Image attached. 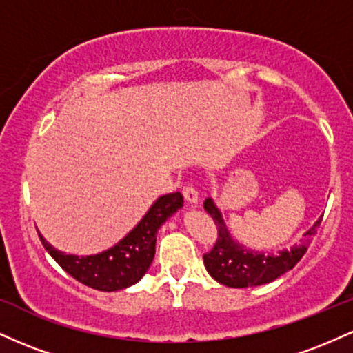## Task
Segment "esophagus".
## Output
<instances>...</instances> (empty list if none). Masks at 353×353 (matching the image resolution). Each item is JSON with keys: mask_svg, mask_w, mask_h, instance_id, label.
<instances>
[{"mask_svg": "<svg viewBox=\"0 0 353 353\" xmlns=\"http://www.w3.org/2000/svg\"><path fill=\"white\" fill-rule=\"evenodd\" d=\"M182 196H184V199L188 201V204H197L199 202V194H197V190L192 188V185H185L184 189H182Z\"/></svg>", "mask_w": 353, "mask_h": 353, "instance_id": "1", "label": "esophagus"}]
</instances>
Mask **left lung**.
<instances>
[{
  "instance_id": "left-lung-1",
  "label": "left lung",
  "mask_w": 353,
  "mask_h": 353,
  "mask_svg": "<svg viewBox=\"0 0 353 353\" xmlns=\"http://www.w3.org/2000/svg\"><path fill=\"white\" fill-rule=\"evenodd\" d=\"M204 209L210 214L217 225L216 244L208 254H204V265L214 281L222 285L245 289V287L262 285L281 277L282 274L294 269L295 264L307 252V247L312 242V237L317 234V228L322 222V217L303 234L302 244L290 247L289 250H281L279 254L255 252L247 249L245 245L234 241L229 232L219 208L210 197L204 201Z\"/></svg>"
}]
</instances>
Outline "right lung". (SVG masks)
Masks as SVG:
<instances>
[{
    "mask_svg": "<svg viewBox=\"0 0 353 353\" xmlns=\"http://www.w3.org/2000/svg\"><path fill=\"white\" fill-rule=\"evenodd\" d=\"M184 205L181 192L161 196L131 232L111 249L96 255H72L56 250L39 234L44 249L76 281L101 290L114 292L143 279L156 254V234L161 225Z\"/></svg>",
    "mask_w": 353,
    "mask_h": 353,
    "instance_id": "1",
    "label": "right lung"
}]
</instances>
